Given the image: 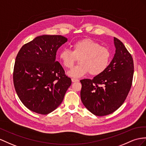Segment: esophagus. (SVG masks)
Masks as SVG:
<instances>
[{
    "label": "esophagus",
    "mask_w": 146,
    "mask_h": 146,
    "mask_svg": "<svg viewBox=\"0 0 146 146\" xmlns=\"http://www.w3.org/2000/svg\"><path fill=\"white\" fill-rule=\"evenodd\" d=\"M72 81L73 82V83H74V82H78L79 81V80H78V79H76V78H72Z\"/></svg>",
    "instance_id": "1"
}]
</instances>
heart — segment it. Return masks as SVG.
<instances>
[{
    "label": "heart",
    "instance_id": "heart-1",
    "mask_svg": "<svg viewBox=\"0 0 146 146\" xmlns=\"http://www.w3.org/2000/svg\"><path fill=\"white\" fill-rule=\"evenodd\" d=\"M76 58L80 65L67 73L69 76L80 78L89 72L92 76L102 73L109 66L110 50L91 39L78 40L72 45V51L63 48L59 53V59L66 68H72Z\"/></svg>",
    "mask_w": 146,
    "mask_h": 146
}]
</instances>
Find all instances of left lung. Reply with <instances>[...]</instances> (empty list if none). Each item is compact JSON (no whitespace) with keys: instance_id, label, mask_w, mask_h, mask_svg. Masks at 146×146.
Segmentation results:
<instances>
[{"instance_id":"1","label":"left lung","mask_w":146,"mask_h":146,"mask_svg":"<svg viewBox=\"0 0 146 146\" xmlns=\"http://www.w3.org/2000/svg\"><path fill=\"white\" fill-rule=\"evenodd\" d=\"M115 54L104 72L92 80L84 79L81 99L92 114L105 116L120 107L131 87L134 63L132 56L124 44L114 37Z\"/></svg>"}]
</instances>
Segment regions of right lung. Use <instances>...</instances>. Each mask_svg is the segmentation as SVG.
<instances>
[{"mask_svg":"<svg viewBox=\"0 0 146 146\" xmlns=\"http://www.w3.org/2000/svg\"><path fill=\"white\" fill-rule=\"evenodd\" d=\"M66 41L60 35L39 36L18 52L13 83L18 98L29 110L46 115L62 102L72 80L55 58L58 48Z\"/></svg>","mask_w":146,"mask_h":146,"instance_id":"right-lung-1","label":"right lung"}]
</instances>
